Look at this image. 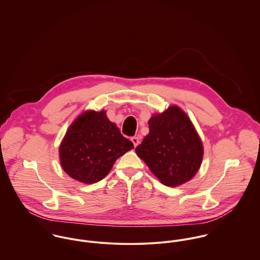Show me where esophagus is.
<instances>
[{
  "instance_id": "esophagus-1",
  "label": "esophagus",
  "mask_w": 260,
  "mask_h": 260,
  "mask_svg": "<svg viewBox=\"0 0 260 260\" xmlns=\"http://www.w3.org/2000/svg\"><path fill=\"white\" fill-rule=\"evenodd\" d=\"M132 142H133V144L135 145V147L138 146V144H140V140H139V138H137V137H133V138H132Z\"/></svg>"
}]
</instances>
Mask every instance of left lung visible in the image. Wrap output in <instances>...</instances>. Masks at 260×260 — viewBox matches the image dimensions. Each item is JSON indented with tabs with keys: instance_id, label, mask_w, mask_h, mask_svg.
<instances>
[{
	"instance_id": "8db88e82",
	"label": "left lung",
	"mask_w": 260,
	"mask_h": 260,
	"mask_svg": "<svg viewBox=\"0 0 260 260\" xmlns=\"http://www.w3.org/2000/svg\"><path fill=\"white\" fill-rule=\"evenodd\" d=\"M148 126L137 154L162 184L178 186L189 181L203 157V144L190 118L177 106H171L152 115Z\"/></svg>"
}]
</instances>
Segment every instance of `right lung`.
<instances>
[{
  "label": "right lung",
  "instance_id": "1",
  "mask_svg": "<svg viewBox=\"0 0 260 260\" xmlns=\"http://www.w3.org/2000/svg\"><path fill=\"white\" fill-rule=\"evenodd\" d=\"M106 111H86L68 128L58 147L59 161L72 178L94 183L112 170L116 159L134 148Z\"/></svg>",
  "mask_w": 260,
  "mask_h": 260
}]
</instances>
